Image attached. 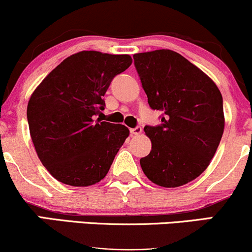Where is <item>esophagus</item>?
Listing matches in <instances>:
<instances>
[{"mask_svg":"<svg viewBox=\"0 0 252 252\" xmlns=\"http://www.w3.org/2000/svg\"><path fill=\"white\" fill-rule=\"evenodd\" d=\"M130 132H131L132 135H140L141 132H142V128H141V126H136V128L130 129Z\"/></svg>","mask_w":252,"mask_h":252,"instance_id":"obj_1","label":"esophagus"}]
</instances>
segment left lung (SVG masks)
Listing matches in <instances>:
<instances>
[{"instance_id":"left-lung-1","label":"left lung","mask_w":252,"mask_h":252,"mask_svg":"<svg viewBox=\"0 0 252 252\" xmlns=\"http://www.w3.org/2000/svg\"><path fill=\"white\" fill-rule=\"evenodd\" d=\"M134 62L149 106L163 112L160 126H144L152 150L140 160L143 173L168 189L189 184L209 167L220 143L225 126L220 91L174 51L136 53Z\"/></svg>"}]
</instances>
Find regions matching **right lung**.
<instances>
[{
	"mask_svg": "<svg viewBox=\"0 0 252 252\" xmlns=\"http://www.w3.org/2000/svg\"><path fill=\"white\" fill-rule=\"evenodd\" d=\"M128 54L82 51L60 63L34 90L27 118L40 161L58 181L74 187L108 174L129 129L94 118L115 76L131 65Z\"/></svg>",
	"mask_w": 252,
	"mask_h": 252,
	"instance_id": "right-lung-1",
	"label": "right lung"
}]
</instances>
